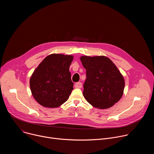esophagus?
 <instances>
[{
  "label": "esophagus",
  "mask_w": 154,
  "mask_h": 154,
  "mask_svg": "<svg viewBox=\"0 0 154 154\" xmlns=\"http://www.w3.org/2000/svg\"><path fill=\"white\" fill-rule=\"evenodd\" d=\"M75 87L76 88H82V84L81 82H77L75 84Z\"/></svg>",
  "instance_id": "34e87169"
}]
</instances>
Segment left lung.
<instances>
[{
	"instance_id": "obj_1",
	"label": "left lung",
	"mask_w": 154,
	"mask_h": 154,
	"mask_svg": "<svg viewBox=\"0 0 154 154\" xmlns=\"http://www.w3.org/2000/svg\"><path fill=\"white\" fill-rule=\"evenodd\" d=\"M86 69L83 95L93 106L105 109L112 106L121 98L125 86L123 76L108 57L82 56Z\"/></svg>"
}]
</instances>
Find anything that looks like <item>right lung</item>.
I'll return each mask as SVG.
<instances>
[{"label": "right lung", "mask_w": 154, "mask_h": 154, "mask_svg": "<svg viewBox=\"0 0 154 154\" xmlns=\"http://www.w3.org/2000/svg\"><path fill=\"white\" fill-rule=\"evenodd\" d=\"M72 55L51 54L35 70L30 86L35 99L41 105L56 108L66 101L73 88L69 66Z\"/></svg>", "instance_id": "obj_1"}]
</instances>
